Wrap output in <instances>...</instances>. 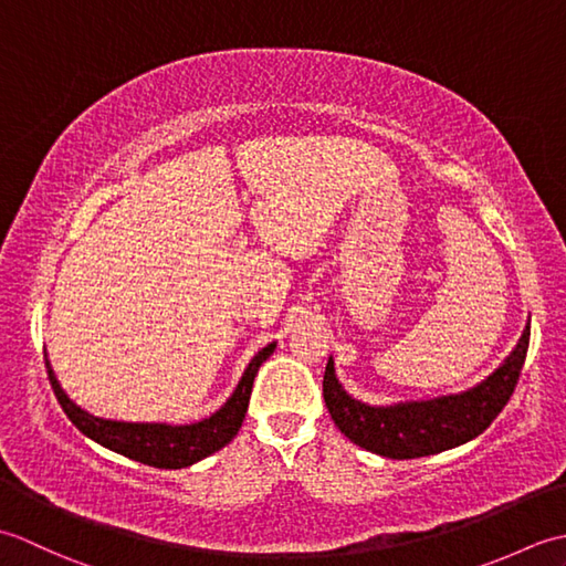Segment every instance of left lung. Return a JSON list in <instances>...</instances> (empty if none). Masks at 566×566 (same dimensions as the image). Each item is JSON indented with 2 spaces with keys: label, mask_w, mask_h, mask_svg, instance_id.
I'll list each match as a JSON object with an SVG mask.
<instances>
[{
  "label": "left lung",
  "mask_w": 566,
  "mask_h": 566,
  "mask_svg": "<svg viewBox=\"0 0 566 566\" xmlns=\"http://www.w3.org/2000/svg\"><path fill=\"white\" fill-rule=\"evenodd\" d=\"M527 345H531V323L506 363L472 391L389 408L365 406L350 399L340 389L333 375V359H328L323 375V399L335 426L359 448L391 460L436 454L476 438L503 411L518 384Z\"/></svg>",
  "instance_id": "8db88e82"
}]
</instances>
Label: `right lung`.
<instances>
[{
	"instance_id": "right-lung-1",
	"label": "right lung",
	"mask_w": 566,
	"mask_h": 566,
	"mask_svg": "<svg viewBox=\"0 0 566 566\" xmlns=\"http://www.w3.org/2000/svg\"><path fill=\"white\" fill-rule=\"evenodd\" d=\"M272 353H274V343L262 347V350L252 357V363L248 365L245 375L240 379L231 399H228L211 418H203L199 423H191V426L118 423V420L94 418L90 413H84L80 406H75L67 399L65 391L60 389L51 365L45 363V369H48V379H51L57 403L63 406V411L72 420V426H75L80 432H84V436L104 444V448L128 457V460H136L158 469H179V467L195 464L203 460V457H209L211 452L221 450L223 444H228L238 436V430L243 426V418L248 413L252 381H255L260 365Z\"/></svg>"
}]
</instances>
